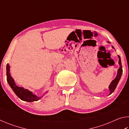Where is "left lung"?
Segmentation results:
<instances>
[{
  "instance_id": "obj_1",
  "label": "left lung",
  "mask_w": 129,
  "mask_h": 129,
  "mask_svg": "<svg viewBox=\"0 0 129 129\" xmlns=\"http://www.w3.org/2000/svg\"><path fill=\"white\" fill-rule=\"evenodd\" d=\"M108 43H110L109 41H108ZM112 48L113 49H114V48L112 46ZM118 58H119V61L118 63L119 64V68L118 70V72H117V75L116 76V77L114 80H113L112 82H111V84H110V85H109V90H110V94H111L113 91H114L115 88L117 87V85L118 84V83L119 81L120 80V78L121 77V76H122V64H121V57H120V56L119 55H118Z\"/></svg>"
}]
</instances>
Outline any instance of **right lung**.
Listing matches in <instances>:
<instances>
[{
	"instance_id": "1",
	"label": "right lung",
	"mask_w": 129,
	"mask_h": 129,
	"mask_svg": "<svg viewBox=\"0 0 129 129\" xmlns=\"http://www.w3.org/2000/svg\"><path fill=\"white\" fill-rule=\"evenodd\" d=\"M10 65L8 64L7 65L6 67V70H7V80L10 85L11 88H12L14 93L16 94V95L18 97L19 99H20L23 101H27V102H33L36 101L40 100L41 97H38L35 94H34L32 91H30L27 89H24L22 87L17 86L16 84L15 83L14 80L13 79L12 77L11 76L10 72Z\"/></svg>"
}]
</instances>
